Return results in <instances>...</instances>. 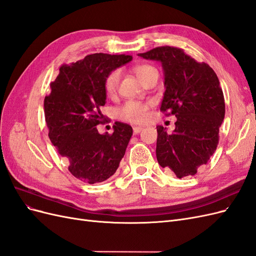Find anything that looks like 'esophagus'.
Returning <instances> with one entry per match:
<instances>
[{
    "label": "esophagus",
    "mask_w": 256,
    "mask_h": 256,
    "mask_svg": "<svg viewBox=\"0 0 256 256\" xmlns=\"http://www.w3.org/2000/svg\"><path fill=\"white\" fill-rule=\"evenodd\" d=\"M142 127H138V126H134V134H140L141 132V131H142Z\"/></svg>",
    "instance_id": "esophagus-1"
}]
</instances>
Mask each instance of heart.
Returning a JSON list of instances; mask_svg holds the SVG:
<instances>
[{"instance_id": "b5f03b06", "label": "heart", "mask_w": 256, "mask_h": 256, "mask_svg": "<svg viewBox=\"0 0 256 256\" xmlns=\"http://www.w3.org/2000/svg\"><path fill=\"white\" fill-rule=\"evenodd\" d=\"M134 72L138 76V79L142 83L144 80L152 72H157L156 69L152 66L147 64L136 65L134 67ZM120 79V72L118 69L112 70L109 74L106 76L104 82V92L108 96H114L116 90L118 88V83ZM148 104H143L140 102H134V100H129L122 106L118 109V118L125 122H129L132 124H144L148 120Z\"/></svg>"}]
</instances>
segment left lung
<instances>
[{
    "instance_id": "8db88e82",
    "label": "left lung",
    "mask_w": 256,
    "mask_h": 256,
    "mask_svg": "<svg viewBox=\"0 0 256 256\" xmlns=\"http://www.w3.org/2000/svg\"><path fill=\"white\" fill-rule=\"evenodd\" d=\"M138 56L161 62L166 92L160 111L177 118L172 134L157 126L158 164L178 178L196 175L219 143L226 104L218 76L180 48L164 46Z\"/></svg>"
}]
</instances>
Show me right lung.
Returning a JSON list of instances; mask_svg holds the SVG:
<instances>
[{
    "instance_id": "add662e5",
    "label": "right lung",
    "mask_w": 256,
    "mask_h": 256,
    "mask_svg": "<svg viewBox=\"0 0 256 256\" xmlns=\"http://www.w3.org/2000/svg\"><path fill=\"white\" fill-rule=\"evenodd\" d=\"M132 60L125 54L95 53L70 65H62L50 83L44 109L49 138L76 178L96 184L106 180L118 170L132 136V128L116 122L113 134H100L104 122L100 108L106 104V76Z\"/></svg>"
}]
</instances>
